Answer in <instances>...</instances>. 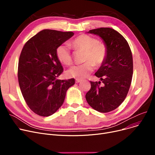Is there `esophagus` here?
<instances>
[{
  "instance_id": "esophagus-1",
  "label": "esophagus",
  "mask_w": 155,
  "mask_h": 155,
  "mask_svg": "<svg viewBox=\"0 0 155 155\" xmlns=\"http://www.w3.org/2000/svg\"><path fill=\"white\" fill-rule=\"evenodd\" d=\"M81 81H82V80L80 79H76V82L77 83H80V82H81Z\"/></svg>"
}]
</instances>
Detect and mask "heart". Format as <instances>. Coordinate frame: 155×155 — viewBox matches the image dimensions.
Returning a JSON list of instances; mask_svg holds the SVG:
<instances>
[{
  "mask_svg": "<svg viewBox=\"0 0 155 155\" xmlns=\"http://www.w3.org/2000/svg\"><path fill=\"white\" fill-rule=\"evenodd\" d=\"M76 51H85L84 61L81 64L71 67L66 72L69 77L82 79L87 76L93 71L94 65L101 66L105 62L107 56V48L104 42L88 34L80 35L71 42ZM56 56L58 60L65 65H70L72 62V57L70 48L66 44H62L56 49Z\"/></svg>",
  "mask_w": 155,
  "mask_h": 155,
  "instance_id": "heart-1",
  "label": "heart"
}]
</instances>
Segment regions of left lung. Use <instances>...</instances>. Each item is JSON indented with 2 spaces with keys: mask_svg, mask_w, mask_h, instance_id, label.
Wrapping results in <instances>:
<instances>
[{
  "mask_svg": "<svg viewBox=\"0 0 155 155\" xmlns=\"http://www.w3.org/2000/svg\"><path fill=\"white\" fill-rule=\"evenodd\" d=\"M88 33L101 37L107 48L105 62L95 73L101 82L90 81L86 94L87 103L101 113L114 110L125 99L131 86L133 72V56L130 45L123 36L110 27H100Z\"/></svg>",
  "mask_w": 155,
  "mask_h": 155,
  "instance_id": "8db88e82",
  "label": "left lung"
}]
</instances>
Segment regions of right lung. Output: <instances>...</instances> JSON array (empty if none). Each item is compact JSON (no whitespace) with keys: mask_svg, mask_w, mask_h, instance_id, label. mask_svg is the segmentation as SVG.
<instances>
[{"mask_svg":"<svg viewBox=\"0 0 155 155\" xmlns=\"http://www.w3.org/2000/svg\"><path fill=\"white\" fill-rule=\"evenodd\" d=\"M72 32L44 29L24 45L18 64V81L27 106L35 114L49 116L64 101L67 90L75 81L57 78L63 68L56 56V49L71 38Z\"/></svg>","mask_w":155,"mask_h":155,"instance_id":"right-lung-1","label":"right lung"}]
</instances>
